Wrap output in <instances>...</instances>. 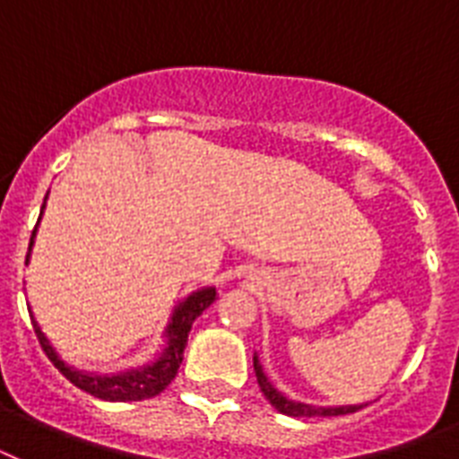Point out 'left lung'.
I'll return each instance as SVG.
<instances>
[{
  "label": "left lung",
  "instance_id": "8db88e82",
  "mask_svg": "<svg viewBox=\"0 0 459 459\" xmlns=\"http://www.w3.org/2000/svg\"><path fill=\"white\" fill-rule=\"evenodd\" d=\"M255 374H257V384L264 393V398L272 403L281 414H288V417H338V414H350L362 410L364 405H341V407H314L307 405V403H295V400L286 398L279 388H273V384L266 378L262 364H259V357L255 355Z\"/></svg>",
  "mask_w": 459,
  "mask_h": 459
}]
</instances>
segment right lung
Returning a JSON list of instances; mask_svg holds the SVG:
<instances>
[{
    "label": "right lung",
    "instance_id": "obj_1",
    "mask_svg": "<svg viewBox=\"0 0 459 459\" xmlns=\"http://www.w3.org/2000/svg\"><path fill=\"white\" fill-rule=\"evenodd\" d=\"M47 202V197H45ZM45 214V204L39 209V219ZM38 219V223H39ZM35 233H38V226L32 230L30 245H28V255H25V264L30 259L32 243H35ZM216 300V288H200L180 300L173 309L171 319L164 328V350L161 355L150 364H143V367H133V369L118 371V374H90V371H81L66 364L56 355V350L52 348V342L47 341V335L42 333V328L38 326V321L32 316V328L38 333V341L45 350V355L52 359V364L64 374V377L71 381L74 385H78L81 391L90 393L100 400H109V403H133V400H147L154 398L159 393L164 391L166 385L171 384L176 374H178V367L183 362V350L187 345V333L193 328V321L200 316L204 309H207L212 302ZM30 312V309H28Z\"/></svg>",
    "mask_w": 459,
    "mask_h": 459
}]
</instances>
